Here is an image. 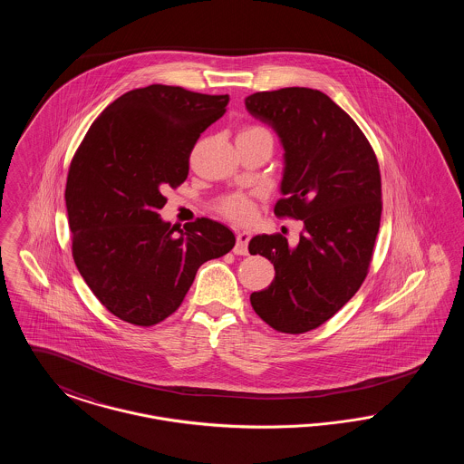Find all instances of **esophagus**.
<instances>
[{"label": "esophagus", "mask_w": 464, "mask_h": 464, "mask_svg": "<svg viewBox=\"0 0 464 464\" xmlns=\"http://www.w3.org/2000/svg\"><path fill=\"white\" fill-rule=\"evenodd\" d=\"M250 238H252V235L248 231H238L237 233V245H235L233 252L238 254V256H246L248 254V242H250Z\"/></svg>", "instance_id": "34e87169"}]
</instances>
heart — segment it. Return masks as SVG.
Listing matches in <instances>:
<instances>
[{
    "mask_svg": "<svg viewBox=\"0 0 464 464\" xmlns=\"http://www.w3.org/2000/svg\"><path fill=\"white\" fill-rule=\"evenodd\" d=\"M256 130H263V129L248 127L243 132H256ZM218 210L221 212L224 218H227L231 221L246 222L254 218L256 205H254V199L250 197H246L243 193H235V195H229V197L222 198L219 205H218Z\"/></svg>",
    "mask_w": 464,
    "mask_h": 464,
    "instance_id": "1",
    "label": "heart"
}]
</instances>
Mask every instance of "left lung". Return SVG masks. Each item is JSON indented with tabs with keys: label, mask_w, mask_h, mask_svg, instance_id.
Wrapping results in <instances>:
<instances>
[{
	"label": "left lung",
	"mask_w": 464,
	"mask_h": 464,
	"mask_svg": "<svg viewBox=\"0 0 464 464\" xmlns=\"http://www.w3.org/2000/svg\"><path fill=\"white\" fill-rule=\"evenodd\" d=\"M245 108L278 133L285 151L275 214L304 222L297 246L280 233L250 240L248 252L275 266V280L250 303L275 331H313L369 273L382 210L379 163L352 116L320 90L257 92Z\"/></svg>",
	"instance_id": "8db88e82"
}]
</instances>
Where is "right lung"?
Returning <instances> with one entry per match:
<instances>
[{
    "label": "right lung",
    "mask_w": 464,
    "mask_h": 464,
    "mask_svg": "<svg viewBox=\"0 0 464 464\" xmlns=\"http://www.w3.org/2000/svg\"><path fill=\"white\" fill-rule=\"evenodd\" d=\"M229 95L150 85L123 93L92 123L66 184L72 259L102 306L151 327L184 301L199 266L235 246L221 222L179 231L158 210L189 172V155Z\"/></svg>",
    "instance_id": "right-lung-1"
}]
</instances>
